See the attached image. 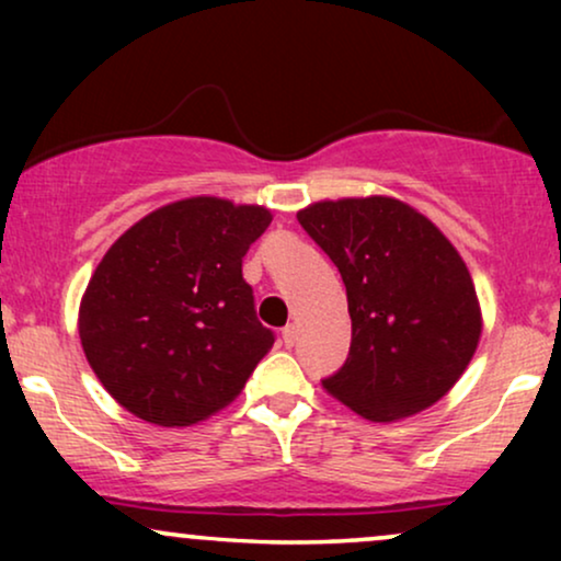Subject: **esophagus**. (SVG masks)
Masks as SVG:
<instances>
[{"label":"esophagus","instance_id":"esophagus-1","mask_svg":"<svg viewBox=\"0 0 561 561\" xmlns=\"http://www.w3.org/2000/svg\"><path fill=\"white\" fill-rule=\"evenodd\" d=\"M280 336H283V344H286V347H294L296 340H298V327L296 324H288L280 332Z\"/></svg>","mask_w":561,"mask_h":561}]
</instances>
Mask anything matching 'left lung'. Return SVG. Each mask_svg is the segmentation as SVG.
Returning <instances> with one entry per match:
<instances>
[{"instance_id":"obj_1","label":"left lung","mask_w":561,"mask_h":561,"mask_svg":"<svg viewBox=\"0 0 561 561\" xmlns=\"http://www.w3.org/2000/svg\"><path fill=\"white\" fill-rule=\"evenodd\" d=\"M347 288L350 357L321 380L370 421H396L449 393L478 350L470 271L447 237L390 196L317 202L296 214Z\"/></svg>"}]
</instances>
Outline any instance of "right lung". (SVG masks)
Instances as JSON below:
<instances>
[{
    "label": "right lung",
    "instance_id": "obj_1",
    "mask_svg": "<svg viewBox=\"0 0 561 561\" xmlns=\"http://www.w3.org/2000/svg\"><path fill=\"white\" fill-rule=\"evenodd\" d=\"M271 219L263 206L194 196L160 206L106 250L81 298L79 336L122 409L191 426L240 396L275 342L242 278Z\"/></svg>",
    "mask_w": 561,
    "mask_h": 561
}]
</instances>
